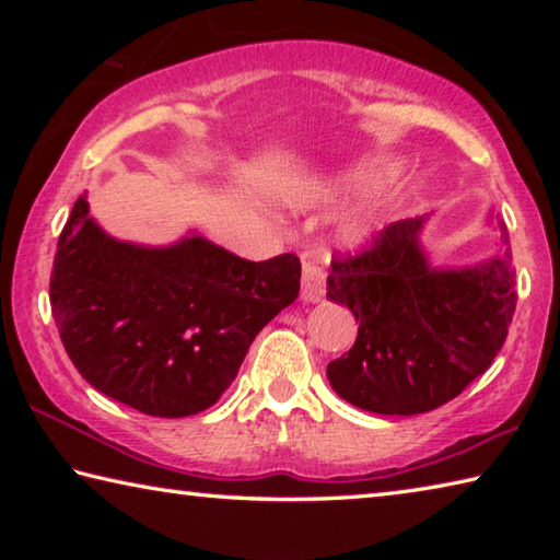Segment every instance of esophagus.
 I'll return each instance as SVG.
<instances>
[{"instance_id":"1","label":"esophagus","mask_w":560,"mask_h":560,"mask_svg":"<svg viewBox=\"0 0 560 560\" xmlns=\"http://www.w3.org/2000/svg\"><path fill=\"white\" fill-rule=\"evenodd\" d=\"M324 271L314 261H303V279H301V299L306 303H318L324 299Z\"/></svg>"}]
</instances>
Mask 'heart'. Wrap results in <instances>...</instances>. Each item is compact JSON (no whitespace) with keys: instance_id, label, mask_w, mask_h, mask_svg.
Returning a JSON list of instances; mask_svg holds the SVG:
<instances>
[{"instance_id":"1","label":"heart","mask_w":560,"mask_h":560,"mask_svg":"<svg viewBox=\"0 0 560 560\" xmlns=\"http://www.w3.org/2000/svg\"><path fill=\"white\" fill-rule=\"evenodd\" d=\"M397 173H400V163H397L395 158H375V160H368V163L350 167L343 177L330 179L328 187L324 189L318 187V192H373V189L390 183ZM303 192L308 195V192H316V189L301 187L293 195L301 197ZM381 226H383V217L377 212H371V214L355 217L353 222L346 224L343 236L348 244H365L381 232Z\"/></svg>"}]
</instances>
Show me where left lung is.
I'll return each instance as SVG.
<instances>
[{"mask_svg":"<svg viewBox=\"0 0 560 560\" xmlns=\"http://www.w3.org/2000/svg\"><path fill=\"white\" fill-rule=\"evenodd\" d=\"M428 220L395 222L373 249L330 264L326 296L353 311L358 338L326 375L360 410L430 412L485 373L506 340L516 308L506 226L499 222L491 259L434 267L422 244Z\"/></svg>","mask_w":560,"mask_h":560,"instance_id":"8db88e82","label":"left lung"}]
</instances>
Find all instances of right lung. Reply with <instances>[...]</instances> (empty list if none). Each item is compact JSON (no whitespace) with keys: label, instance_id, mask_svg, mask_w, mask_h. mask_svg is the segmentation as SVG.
<instances>
[{"label":"right lung","instance_id":"right-lung-1","mask_svg":"<svg viewBox=\"0 0 560 560\" xmlns=\"http://www.w3.org/2000/svg\"><path fill=\"white\" fill-rule=\"evenodd\" d=\"M299 287L293 254L246 261L197 232L167 246L116 240L83 192L59 236L49 299L66 353L98 393L187 417L220 400Z\"/></svg>","mask_w":560,"mask_h":560}]
</instances>
